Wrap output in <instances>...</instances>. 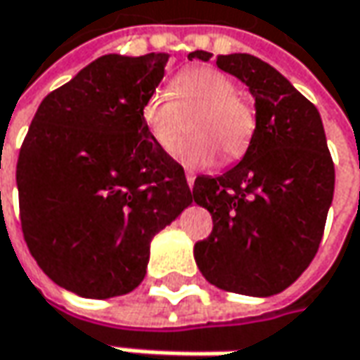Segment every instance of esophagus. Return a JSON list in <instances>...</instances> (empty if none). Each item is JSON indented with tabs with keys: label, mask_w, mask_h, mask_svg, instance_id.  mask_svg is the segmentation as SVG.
I'll return each instance as SVG.
<instances>
[{
	"label": "esophagus",
	"mask_w": 360,
	"mask_h": 360,
	"mask_svg": "<svg viewBox=\"0 0 360 360\" xmlns=\"http://www.w3.org/2000/svg\"><path fill=\"white\" fill-rule=\"evenodd\" d=\"M185 177H187V185H189V189H193V185H195V173L187 171V173H185Z\"/></svg>",
	"instance_id": "obj_1"
}]
</instances>
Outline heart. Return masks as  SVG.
<instances>
[{"label":"heart","instance_id":"1","mask_svg":"<svg viewBox=\"0 0 360 360\" xmlns=\"http://www.w3.org/2000/svg\"><path fill=\"white\" fill-rule=\"evenodd\" d=\"M237 94L235 81L217 69H185L173 79V98L155 89L143 99V125L161 151L173 153L187 127L185 119L193 117L189 131L195 137L177 149L181 163L211 167L217 149L227 161H235L247 153L257 127L253 107Z\"/></svg>","mask_w":360,"mask_h":360}]
</instances>
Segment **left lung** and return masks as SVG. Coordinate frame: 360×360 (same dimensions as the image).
Segmentation results:
<instances>
[{"instance_id": "left-lung-1", "label": "left lung", "mask_w": 360, "mask_h": 360, "mask_svg": "<svg viewBox=\"0 0 360 360\" xmlns=\"http://www.w3.org/2000/svg\"><path fill=\"white\" fill-rule=\"evenodd\" d=\"M189 59L209 61L211 53ZM217 68L249 87L257 127L235 167L195 179L193 199L211 213L213 231L193 255L219 289L271 297L299 279L319 251L335 165L316 107L277 69L249 53L219 56Z\"/></svg>"}]
</instances>
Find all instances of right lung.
Wrapping results in <instances>:
<instances>
[{"label":"right lung","instance_id":"add662e5","mask_svg":"<svg viewBox=\"0 0 360 360\" xmlns=\"http://www.w3.org/2000/svg\"><path fill=\"white\" fill-rule=\"evenodd\" d=\"M167 53H109L37 107L18 159L19 219L56 285L87 299L133 291L149 245L193 203L185 171L141 119Z\"/></svg>","mask_w":360,"mask_h":360}]
</instances>
